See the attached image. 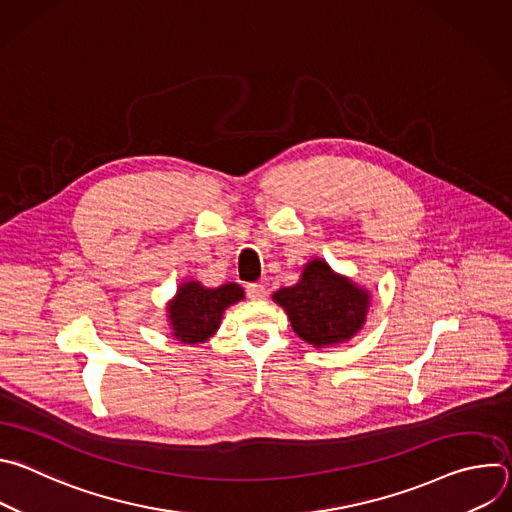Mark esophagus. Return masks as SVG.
I'll list each match as a JSON object with an SVG mask.
<instances>
[{"mask_svg": "<svg viewBox=\"0 0 512 512\" xmlns=\"http://www.w3.org/2000/svg\"><path fill=\"white\" fill-rule=\"evenodd\" d=\"M247 296L251 300H263L265 298V287L261 283H249L247 285Z\"/></svg>", "mask_w": 512, "mask_h": 512, "instance_id": "34e87169", "label": "esophagus"}]
</instances>
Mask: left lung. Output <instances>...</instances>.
<instances>
[{
    "label": "left lung",
    "mask_w": 512,
    "mask_h": 512,
    "mask_svg": "<svg viewBox=\"0 0 512 512\" xmlns=\"http://www.w3.org/2000/svg\"><path fill=\"white\" fill-rule=\"evenodd\" d=\"M294 332L316 348L350 340L367 320L371 294L348 277L334 273L322 259H312L291 287L273 294Z\"/></svg>",
    "instance_id": "1"
}]
</instances>
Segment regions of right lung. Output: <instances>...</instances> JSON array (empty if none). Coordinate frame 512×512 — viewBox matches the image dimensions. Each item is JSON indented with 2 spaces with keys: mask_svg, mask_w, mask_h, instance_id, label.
<instances>
[{
  "mask_svg": "<svg viewBox=\"0 0 512 512\" xmlns=\"http://www.w3.org/2000/svg\"><path fill=\"white\" fill-rule=\"evenodd\" d=\"M245 291L239 283L204 287L200 281L180 283L174 300L168 304L172 336L184 344L206 342L221 326L229 306L241 302Z\"/></svg>",
  "mask_w": 512,
  "mask_h": 512,
  "instance_id": "1",
  "label": "right lung"
}]
</instances>
